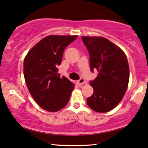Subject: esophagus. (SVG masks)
I'll use <instances>...</instances> for the list:
<instances>
[{"label": "esophagus", "instance_id": "34e87169", "mask_svg": "<svg viewBox=\"0 0 148 148\" xmlns=\"http://www.w3.org/2000/svg\"><path fill=\"white\" fill-rule=\"evenodd\" d=\"M85 79H83V78H81V79H80L79 80H78L77 81H76V83H77L79 85H83V83H85Z\"/></svg>", "mask_w": 148, "mask_h": 148}]
</instances>
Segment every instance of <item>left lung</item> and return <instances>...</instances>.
<instances>
[{"mask_svg": "<svg viewBox=\"0 0 148 148\" xmlns=\"http://www.w3.org/2000/svg\"><path fill=\"white\" fill-rule=\"evenodd\" d=\"M90 54V69L97 77L90 81L94 93L87 99L88 106L97 112L113 110L127 89L130 69L127 57L121 48L104 37L82 36Z\"/></svg>", "mask_w": 148, "mask_h": 148, "instance_id": "8db88e82", "label": "left lung"}]
</instances>
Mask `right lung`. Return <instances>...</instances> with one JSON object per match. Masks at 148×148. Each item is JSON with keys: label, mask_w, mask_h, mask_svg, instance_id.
<instances>
[{"label": "right lung", "mask_w": 148, "mask_h": 148, "mask_svg": "<svg viewBox=\"0 0 148 148\" xmlns=\"http://www.w3.org/2000/svg\"><path fill=\"white\" fill-rule=\"evenodd\" d=\"M77 36H47L36 44L26 55L23 72L28 90L36 102L46 111L57 112L68 103L74 84L65 76L60 78L65 47Z\"/></svg>", "instance_id": "obj_1"}]
</instances>
